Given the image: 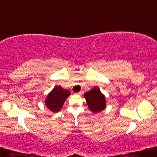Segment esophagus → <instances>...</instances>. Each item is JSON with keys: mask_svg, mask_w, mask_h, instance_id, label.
Instances as JSON below:
<instances>
[{"mask_svg": "<svg viewBox=\"0 0 157 157\" xmlns=\"http://www.w3.org/2000/svg\"><path fill=\"white\" fill-rule=\"evenodd\" d=\"M82 94H83V91H80L78 93H77V94H78V95H81Z\"/></svg>", "mask_w": 157, "mask_h": 157, "instance_id": "esophagus-1", "label": "esophagus"}]
</instances>
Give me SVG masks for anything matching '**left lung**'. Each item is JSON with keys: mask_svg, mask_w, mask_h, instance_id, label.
Masks as SVG:
<instances>
[{"mask_svg": "<svg viewBox=\"0 0 157 157\" xmlns=\"http://www.w3.org/2000/svg\"><path fill=\"white\" fill-rule=\"evenodd\" d=\"M88 106L94 113L101 111L106 108V98L98 87H94L84 94Z\"/></svg>", "mask_w": 157, "mask_h": 157, "instance_id": "obj_1", "label": "left lung"}]
</instances>
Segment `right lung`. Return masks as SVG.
I'll return each instance as SVG.
<instances>
[{
    "instance_id": "1",
    "label": "right lung",
    "mask_w": 157,
    "mask_h": 157,
    "mask_svg": "<svg viewBox=\"0 0 157 157\" xmlns=\"http://www.w3.org/2000/svg\"><path fill=\"white\" fill-rule=\"evenodd\" d=\"M70 94L69 91L63 89L61 86H56L47 96L45 101L46 106L53 112H58L61 110L64 102Z\"/></svg>"
}]
</instances>
